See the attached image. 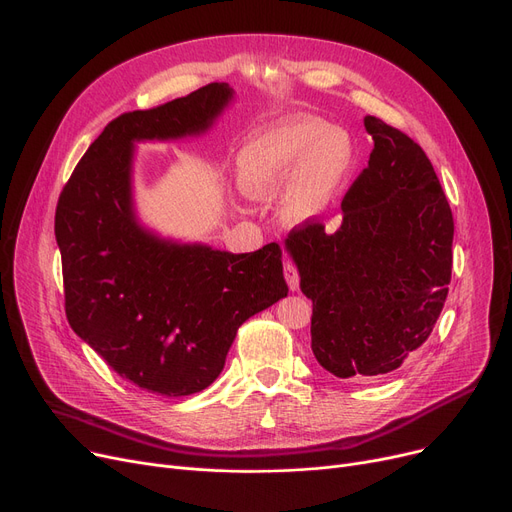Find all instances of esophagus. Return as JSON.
Listing matches in <instances>:
<instances>
[{
	"label": "esophagus",
	"mask_w": 512,
	"mask_h": 512,
	"mask_svg": "<svg viewBox=\"0 0 512 512\" xmlns=\"http://www.w3.org/2000/svg\"><path fill=\"white\" fill-rule=\"evenodd\" d=\"M284 278H286V282H288V286H290V290H299V270H297V265L294 263H290V261H286L284 263Z\"/></svg>",
	"instance_id": "1"
}]
</instances>
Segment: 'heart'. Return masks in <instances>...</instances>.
I'll use <instances>...</instances> for the list:
<instances>
[{"instance_id":"heart-1","label":"heart","mask_w":512,"mask_h":512,"mask_svg":"<svg viewBox=\"0 0 512 512\" xmlns=\"http://www.w3.org/2000/svg\"><path fill=\"white\" fill-rule=\"evenodd\" d=\"M355 161L351 134L334 124L294 116L259 130L236 155L240 191L253 199L280 193L282 218L305 224L324 213Z\"/></svg>"}]
</instances>
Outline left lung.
Masks as SVG:
<instances>
[{
  "label": "left lung",
  "instance_id": "1",
  "mask_svg": "<svg viewBox=\"0 0 512 512\" xmlns=\"http://www.w3.org/2000/svg\"><path fill=\"white\" fill-rule=\"evenodd\" d=\"M365 128L373 151L338 230L313 218L286 238L313 301V355L336 378L398 369L432 334L452 274L454 220L432 161L380 118Z\"/></svg>",
  "mask_w": 512,
  "mask_h": 512
}]
</instances>
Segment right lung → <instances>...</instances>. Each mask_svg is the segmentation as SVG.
Returning a JSON list of instances; mask_svg holds the SVG:
<instances>
[{
    "mask_svg": "<svg viewBox=\"0 0 512 512\" xmlns=\"http://www.w3.org/2000/svg\"><path fill=\"white\" fill-rule=\"evenodd\" d=\"M232 99L211 83L151 110L126 112L80 157L56 209L70 328L124 380L161 396L205 390L238 328L288 294L282 249L178 245L132 211V143L205 132Z\"/></svg>",
    "mask_w": 512,
    "mask_h": 512,
    "instance_id": "obj_1",
    "label": "right lung"
}]
</instances>
